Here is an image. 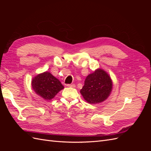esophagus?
<instances>
[{
  "instance_id": "34e87169",
  "label": "esophagus",
  "mask_w": 151,
  "mask_h": 151,
  "mask_svg": "<svg viewBox=\"0 0 151 151\" xmlns=\"http://www.w3.org/2000/svg\"><path fill=\"white\" fill-rule=\"evenodd\" d=\"M68 87H70V88H75L76 85L74 84H67V85Z\"/></svg>"
}]
</instances>
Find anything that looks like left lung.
Masks as SVG:
<instances>
[{"label":"left lung","mask_w":151,"mask_h":151,"mask_svg":"<svg viewBox=\"0 0 151 151\" xmlns=\"http://www.w3.org/2000/svg\"><path fill=\"white\" fill-rule=\"evenodd\" d=\"M112 89L113 82L110 76L102 68H97L86 77L80 93L87 103L98 104L109 97Z\"/></svg>","instance_id":"1"}]
</instances>
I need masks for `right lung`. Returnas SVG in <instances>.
<instances>
[{"instance_id": "1", "label": "right lung", "mask_w": 151, "mask_h": 151, "mask_svg": "<svg viewBox=\"0 0 151 151\" xmlns=\"http://www.w3.org/2000/svg\"><path fill=\"white\" fill-rule=\"evenodd\" d=\"M35 93L45 100H51L64 88L60 81L49 72H44L35 76L31 80Z\"/></svg>"}]
</instances>
